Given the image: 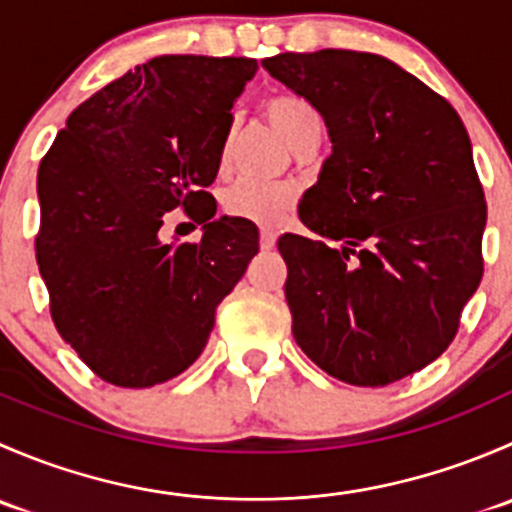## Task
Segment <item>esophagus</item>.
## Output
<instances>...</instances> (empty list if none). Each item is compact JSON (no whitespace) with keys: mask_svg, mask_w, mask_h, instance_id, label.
Wrapping results in <instances>:
<instances>
[{"mask_svg":"<svg viewBox=\"0 0 512 512\" xmlns=\"http://www.w3.org/2000/svg\"><path fill=\"white\" fill-rule=\"evenodd\" d=\"M260 247H262V250H272V247H275V232H272L270 227H262Z\"/></svg>","mask_w":512,"mask_h":512,"instance_id":"34e87169","label":"esophagus"}]
</instances>
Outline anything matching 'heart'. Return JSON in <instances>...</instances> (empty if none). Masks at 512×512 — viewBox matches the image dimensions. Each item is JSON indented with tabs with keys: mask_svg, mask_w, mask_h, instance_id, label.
Instances as JSON below:
<instances>
[{
	"mask_svg": "<svg viewBox=\"0 0 512 512\" xmlns=\"http://www.w3.org/2000/svg\"><path fill=\"white\" fill-rule=\"evenodd\" d=\"M262 111L270 118L272 126L277 128L282 138L292 146L297 141L304 126L317 121V111L307 101L294 96H272L262 103ZM292 203V193L285 185L275 183H257V180H240L232 188H227L223 198V208L230 218L247 220L255 225H277L282 215L287 213Z\"/></svg>",
	"mask_w": 512,
	"mask_h": 512,
	"instance_id": "b5f03b06",
	"label": "heart"
}]
</instances>
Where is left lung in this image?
<instances>
[{
    "instance_id": "obj_1",
    "label": "left lung",
    "mask_w": 512,
    "mask_h": 512,
    "mask_svg": "<svg viewBox=\"0 0 512 512\" xmlns=\"http://www.w3.org/2000/svg\"><path fill=\"white\" fill-rule=\"evenodd\" d=\"M324 118L332 153L299 203L322 240H277L294 342L339 381L386 386L438 359L483 277L485 198L456 108L379 54L262 61Z\"/></svg>"
}]
</instances>
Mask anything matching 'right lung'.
Returning <instances> with one entry per match:
<instances>
[{
	"label": "right lung",
	"mask_w": 512,
	"mask_h": 512,
	"mask_svg": "<svg viewBox=\"0 0 512 512\" xmlns=\"http://www.w3.org/2000/svg\"><path fill=\"white\" fill-rule=\"evenodd\" d=\"M255 59L156 56L81 103L36 175V262L61 339L103 381L148 389L205 349L215 307L260 250L205 193ZM185 207L200 243H163Z\"/></svg>",
	"instance_id": "1"
}]
</instances>
